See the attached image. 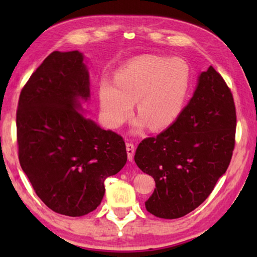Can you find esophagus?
I'll use <instances>...</instances> for the list:
<instances>
[{"label":"esophagus","instance_id":"1","mask_svg":"<svg viewBox=\"0 0 257 257\" xmlns=\"http://www.w3.org/2000/svg\"><path fill=\"white\" fill-rule=\"evenodd\" d=\"M125 149H127V154H128V160L132 162L134 159V152H135V146L132 143H127L125 144Z\"/></svg>","mask_w":257,"mask_h":257}]
</instances>
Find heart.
Returning <instances> with one entry per match:
<instances>
[{
  "mask_svg": "<svg viewBox=\"0 0 257 257\" xmlns=\"http://www.w3.org/2000/svg\"><path fill=\"white\" fill-rule=\"evenodd\" d=\"M190 68L179 58L142 55L120 68L114 82L103 80L99 101L104 119L120 128L130 119L137 102L139 130L149 124L163 130L175 123L184 108L190 86Z\"/></svg>",
  "mask_w": 257,
  "mask_h": 257,
  "instance_id": "obj_1",
  "label": "heart"
}]
</instances>
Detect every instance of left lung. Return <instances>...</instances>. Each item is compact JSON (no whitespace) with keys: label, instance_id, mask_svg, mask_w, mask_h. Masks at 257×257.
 <instances>
[{"label":"left lung","instance_id":"obj_1","mask_svg":"<svg viewBox=\"0 0 257 257\" xmlns=\"http://www.w3.org/2000/svg\"><path fill=\"white\" fill-rule=\"evenodd\" d=\"M237 115L231 90L212 66L179 118L155 137L143 139L135 162L154 178L146 210L178 219L198 207L224 175L236 144Z\"/></svg>","mask_w":257,"mask_h":257}]
</instances>
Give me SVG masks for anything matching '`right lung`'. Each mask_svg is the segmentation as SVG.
<instances>
[{
	"label": "right lung",
	"instance_id": "add662e5",
	"mask_svg": "<svg viewBox=\"0 0 257 257\" xmlns=\"http://www.w3.org/2000/svg\"><path fill=\"white\" fill-rule=\"evenodd\" d=\"M89 97V75L78 51H54L21 89L17 142L21 168L35 193L59 214L94 211L104 181L127 162L122 136L77 111Z\"/></svg>",
	"mask_w": 257,
	"mask_h": 257
}]
</instances>
